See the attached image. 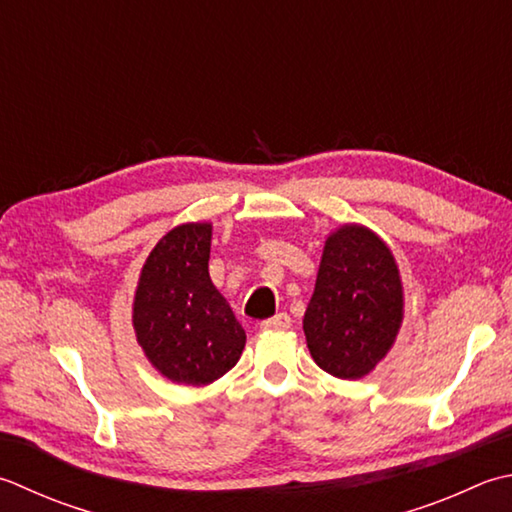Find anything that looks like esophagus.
<instances>
[{"label":"esophagus","mask_w":512,"mask_h":512,"mask_svg":"<svg viewBox=\"0 0 512 512\" xmlns=\"http://www.w3.org/2000/svg\"><path fill=\"white\" fill-rule=\"evenodd\" d=\"M290 324H293V319H290L286 313H279L275 317L266 319V322H262V328L264 330H288Z\"/></svg>","instance_id":"1"}]
</instances>
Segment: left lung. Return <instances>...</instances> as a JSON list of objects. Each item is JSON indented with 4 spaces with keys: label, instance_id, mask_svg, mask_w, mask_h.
I'll return each mask as SVG.
<instances>
[{
    "label": "left lung",
    "instance_id": "obj_1",
    "mask_svg": "<svg viewBox=\"0 0 512 512\" xmlns=\"http://www.w3.org/2000/svg\"><path fill=\"white\" fill-rule=\"evenodd\" d=\"M402 319V277L384 239L366 226H339L324 244L304 315L315 364L339 379H362L395 344Z\"/></svg>",
    "mask_w": 512,
    "mask_h": 512
}]
</instances>
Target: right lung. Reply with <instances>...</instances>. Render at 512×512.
Here are the masks:
<instances>
[{"instance_id": "1", "label": "right lung", "mask_w": 512, "mask_h": 512, "mask_svg": "<svg viewBox=\"0 0 512 512\" xmlns=\"http://www.w3.org/2000/svg\"><path fill=\"white\" fill-rule=\"evenodd\" d=\"M213 224H182L159 239L139 275L133 302L137 344L175 384L206 386L237 364L242 324L210 282Z\"/></svg>"}]
</instances>
